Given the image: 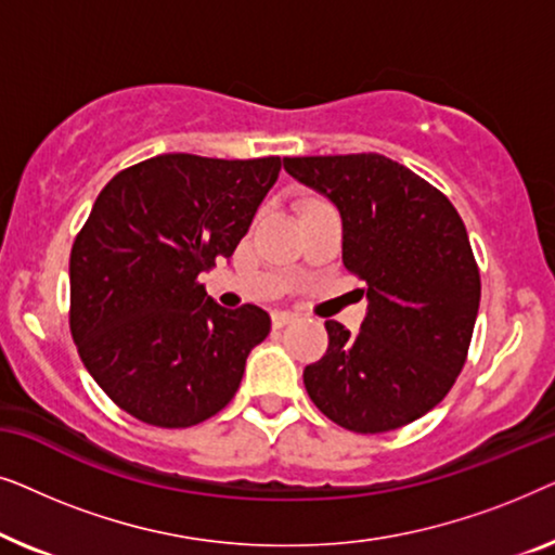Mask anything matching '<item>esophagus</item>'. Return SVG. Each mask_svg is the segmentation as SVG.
<instances>
[{"label": "esophagus", "instance_id": "1", "mask_svg": "<svg viewBox=\"0 0 555 555\" xmlns=\"http://www.w3.org/2000/svg\"><path fill=\"white\" fill-rule=\"evenodd\" d=\"M295 321H298V315L291 313V310H275V313H272V325H275V328H283V325H291Z\"/></svg>", "mask_w": 555, "mask_h": 555}]
</instances>
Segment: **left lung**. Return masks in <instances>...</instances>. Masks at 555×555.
Masks as SVG:
<instances>
[{
  "label": "left lung",
  "instance_id": "8db88e82",
  "mask_svg": "<svg viewBox=\"0 0 555 555\" xmlns=\"http://www.w3.org/2000/svg\"><path fill=\"white\" fill-rule=\"evenodd\" d=\"M295 181L340 215L344 264L363 280L366 318L325 321L328 351L302 371L338 427L378 435L435 409L465 366L480 272L450 199L382 154L285 158Z\"/></svg>",
  "mask_w": 555,
  "mask_h": 555
}]
</instances>
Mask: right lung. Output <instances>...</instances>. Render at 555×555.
Returning a JSON list of instances; mask_svg holds the SVG:
<instances>
[{
	"label": "right lung",
	"mask_w": 555,
	"mask_h": 555,
	"mask_svg": "<svg viewBox=\"0 0 555 555\" xmlns=\"http://www.w3.org/2000/svg\"><path fill=\"white\" fill-rule=\"evenodd\" d=\"M280 166L164 154L98 194L70 253V331L88 374L135 420L192 427L237 393L270 315L222 308L199 275L230 260Z\"/></svg>",
	"instance_id": "obj_1"
}]
</instances>
